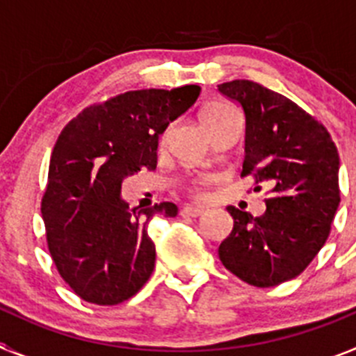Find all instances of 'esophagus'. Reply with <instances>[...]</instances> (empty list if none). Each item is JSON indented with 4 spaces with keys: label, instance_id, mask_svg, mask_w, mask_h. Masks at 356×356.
<instances>
[{
    "label": "esophagus",
    "instance_id": "obj_1",
    "mask_svg": "<svg viewBox=\"0 0 356 356\" xmlns=\"http://www.w3.org/2000/svg\"><path fill=\"white\" fill-rule=\"evenodd\" d=\"M205 212V209L203 207H184L181 209V217H197L201 216V213Z\"/></svg>",
    "mask_w": 356,
    "mask_h": 356
}]
</instances>
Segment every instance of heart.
<instances>
[{
  "instance_id": "obj_1",
  "label": "heart",
  "mask_w": 356,
  "mask_h": 356,
  "mask_svg": "<svg viewBox=\"0 0 356 356\" xmlns=\"http://www.w3.org/2000/svg\"><path fill=\"white\" fill-rule=\"evenodd\" d=\"M232 114H237V110L232 105H226V103H210V105H207L205 108L201 110L200 118L201 122H203V127L209 128L212 127L213 122L221 121V119L228 118V115Z\"/></svg>"
}]
</instances>
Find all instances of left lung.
<instances>
[{"instance_id":"8db88e82","label":"left lung","mask_w":356,"mask_h":356,"mask_svg":"<svg viewBox=\"0 0 356 356\" xmlns=\"http://www.w3.org/2000/svg\"><path fill=\"white\" fill-rule=\"evenodd\" d=\"M219 92L246 118L242 176L271 188L262 216L226 209L234 229L219 259L242 282L275 287L301 275L328 238L341 203L337 147L319 121L260 83L226 81Z\"/></svg>"}]
</instances>
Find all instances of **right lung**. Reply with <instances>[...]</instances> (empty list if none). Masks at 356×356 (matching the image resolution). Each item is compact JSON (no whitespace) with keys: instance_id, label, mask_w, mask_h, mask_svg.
<instances>
[{"instance_id":"obj_1","label":"right lung","mask_w":356,"mask_h":356,"mask_svg":"<svg viewBox=\"0 0 356 356\" xmlns=\"http://www.w3.org/2000/svg\"><path fill=\"white\" fill-rule=\"evenodd\" d=\"M200 85L119 94L85 108L58 135L42 196L51 259L81 300L118 305L143 289L155 267L153 216L175 217L163 201L137 212L121 196L127 176L156 168L159 137L196 103Z\"/></svg>"}]
</instances>
